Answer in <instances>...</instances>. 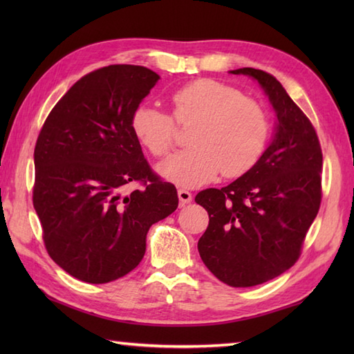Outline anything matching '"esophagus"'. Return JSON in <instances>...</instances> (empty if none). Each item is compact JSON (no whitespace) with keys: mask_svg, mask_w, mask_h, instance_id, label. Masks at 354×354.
I'll return each mask as SVG.
<instances>
[{"mask_svg":"<svg viewBox=\"0 0 354 354\" xmlns=\"http://www.w3.org/2000/svg\"><path fill=\"white\" fill-rule=\"evenodd\" d=\"M178 198H179V204L185 205V204H190V202L193 201V194L187 189H179L178 190Z\"/></svg>","mask_w":354,"mask_h":354,"instance_id":"1","label":"esophagus"}]
</instances>
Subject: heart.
Masks as SVG:
<instances>
[{"label": "heart", "mask_w": 354, "mask_h": 354, "mask_svg": "<svg viewBox=\"0 0 354 354\" xmlns=\"http://www.w3.org/2000/svg\"><path fill=\"white\" fill-rule=\"evenodd\" d=\"M173 117L150 103L133 109L131 129L155 156H167L176 145L178 124L194 123L190 149L160 165L161 175L184 187L205 184L222 171L239 178L260 161L269 138L261 104L237 88L213 79L193 80L171 95ZM176 120H173L172 118Z\"/></svg>", "instance_id": "b5f03b06"}]
</instances>
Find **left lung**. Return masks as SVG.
I'll list each match as a JSON object with an SVG mask.
<instances>
[{
    "label": "left lung",
    "instance_id": "left-lung-1",
    "mask_svg": "<svg viewBox=\"0 0 354 354\" xmlns=\"http://www.w3.org/2000/svg\"><path fill=\"white\" fill-rule=\"evenodd\" d=\"M259 80L277 114L272 145L260 161L222 189L196 194L208 212L199 239L202 261L232 288H251L281 275L301 255L322 198V152L317 131L272 74L239 68Z\"/></svg>",
    "mask_w": 354,
    "mask_h": 354
}]
</instances>
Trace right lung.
Masks as SVG:
<instances>
[{
  "instance_id": "1",
  "label": "right lung",
  "mask_w": 354,
  "mask_h": 354,
  "mask_svg": "<svg viewBox=\"0 0 354 354\" xmlns=\"http://www.w3.org/2000/svg\"><path fill=\"white\" fill-rule=\"evenodd\" d=\"M160 76L109 65L79 79L51 109L35 146L33 207L45 250L65 272L93 284L140 265L146 234L178 208L131 129L133 109ZM142 189L127 197L124 185Z\"/></svg>"
}]
</instances>
